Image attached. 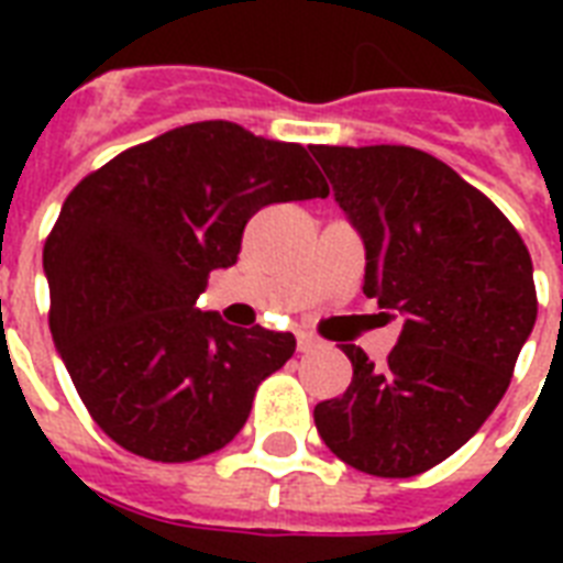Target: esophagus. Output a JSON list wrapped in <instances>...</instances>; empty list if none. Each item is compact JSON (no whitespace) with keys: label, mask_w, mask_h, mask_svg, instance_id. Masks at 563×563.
Instances as JSON below:
<instances>
[{"label":"esophagus","mask_w":563,"mask_h":563,"mask_svg":"<svg viewBox=\"0 0 563 563\" xmlns=\"http://www.w3.org/2000/svg\"><path fill=\"white\" fill-rule=\"evenodd\" d=\"M316 347H318V339H312V335H307V333H300V335H298V351H300V353L316 351Z\"/></svg>","instance_id":"1"}]
</instances>
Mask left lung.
I'll return each instance as SVG.
<instances>
[{"label": "left lung", "mask_w": 563, "mask_h": 563, "mask_svg": "<svg viewBox=\"0 0 563 563\" xmlns=\"http://www.w3.org/2000/svg\"><path fill=\"white\" fill-rule=\"evenodd\" d=\"M365 245L362 291L400 318L385 365L356 344L353 379L316 406L318 435L356 471L406 479L467 444L503 400L538 318L532 256L511 221L409 145H316Z\"/></svg>", "instance_id": "obj_1"}]
</instances>
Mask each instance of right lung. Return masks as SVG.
Segmentation results:
<instances>
[{
    "label": "right lung",
    "instance_id": "obj_1",
    "mask_svg": "<svg viewBox=\"0 0 563 563\" xmlns=\"http://www.w3.org/2000/svg\"><path fill=\"white\" fill-rule=\"evenodd\" d=\"M307 148L195 122L92 172L43 247L52 339L92 420L152 462H195L245 427L295 335L195 309L268 203L327 198Z\"/></svg>",
    "mask_w": 563,
    "mask_h": 563
}]
</instances>
